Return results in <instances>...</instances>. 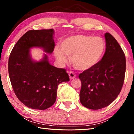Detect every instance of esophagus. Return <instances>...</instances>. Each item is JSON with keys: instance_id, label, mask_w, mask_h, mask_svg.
I'll return each mask as SVG.
<instances>
[{"instance_id": "esophagus-1", "label": "esophagus", "mask_w": 134, "mask_h": 134, "mask_svg": "<svg viewBox=\"0 0 134 134\" xmlns=\"http://www.w3.org/2000/svg\"><path fill=\"white\" fill-rule=\"evenodd\" d=\"M69 78L70 80H73V79H74L75 77H76V75H75V73H73V71H70L69 72Z\"/></svg>"}]
</instances>
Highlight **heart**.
I'll return each instance as SVG.
<instances>
[{"label": "heart", "mask_w": 134, "mask_h": 134, "mask_svg": "<svg viewBox=\"0 0 134 134\" xmlns=\"http://www.w3.org/2000/svg\"><path fill=\"white\" fill-rule=\"evenodd\" d=\"M60 47L61 49L54 50V54L59 63L67 62L65 54L71 57V62L75 69L86 70L100 61L105 52V43L101 37L76 35L64 39Z\"/></svg>", "instance_id": "1"}]
</instances>
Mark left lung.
Here are the masks:
<instances>
[{"mask_svg": "<svg viewBox=\"0 0 134 134\" xmlns=\"http://www.w3.org/2000/svg\"><path fill=\"white\" fill-rule=\"evenodd\" d=\"M105 53L95 66L79 75L81 81L80 102L93 110L110 104L118 97L123 85L126 58L123 50L110 33L104 35Z\"/></svg>", "mask_w": 134, "mask_h": 134, "instance_id": "left-lung-1", "label": "left lung"}]
</instances>
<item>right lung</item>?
Here are the masks:
<instances>
[{
    "mask_svg": "<svg viewBox=\"0 0 134 134\" xmlns=\"http://www.w3.org/2000/svg\"><path fill=\"white\" fill-rule=\"evenodd\" d=\"M53 29L31 30L14 46L8 61V73L18 98L29 108L45 110L55 103L58 85L69 81L66 70L51 65L44 54L41 61H34L30 53L33 47L52 54L54 48Z\"/></svg>",
    "mask_w": 134,
    "mask_h": 134,
    "instance_id": "obj_1",
    "label": "right lung"
}]
</instances>
